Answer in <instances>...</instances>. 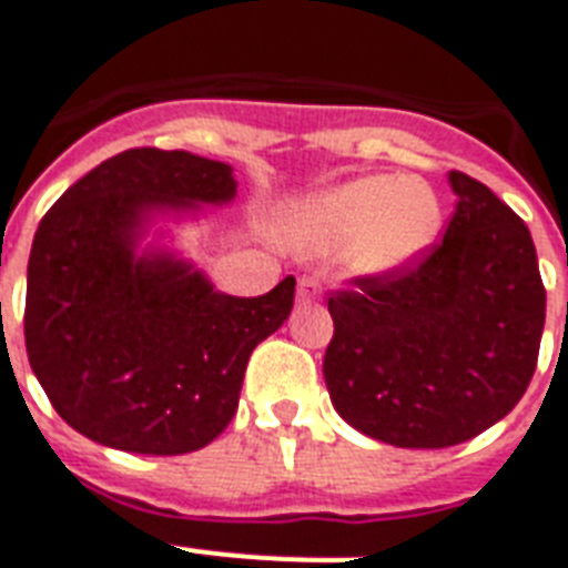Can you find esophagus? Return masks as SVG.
<instances>
[{
	"mask_svg": "<svg viewBox=\"0 0 568 568\" xmlns=\"http://www.w3.org/2000/svg\"><path fill=\"white\" fill-rule=\"evenodd\" d=\"M321 297V283H317L315 276H300L297 280V300L308 303V300Z\"/></svg>",
	"mask_w": 568,
	"mask_h": 568,
	"instance_id": "esophagus-1",
	"label": "esophagus"
}]
</instances>
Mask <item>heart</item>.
Instances as JSON below:
<instances>
[{"instance_id": "b5f03b06", "label": "heart", "mask_w": 568, "mask_h": 568, "mask_svg": "<svg viewBox=\"0 0 568 568\" xmlns=\"http://www.w3.org/2000/svg\"><path fill=\"white\" fill-rule=\"evenodd\" d=\"M440 221V201L423 180L371 174L288 206L283 236L312 256L347 251L362 274H390L437 242Z\"/></svg>"}]
</instances>
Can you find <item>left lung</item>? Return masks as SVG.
Returning a JSON list of instances; mask_svg holds the SVG:
<instances>
[{
  "mask_svg": "<svg viewBox=\"0 0 568 568\" xmlns=\"http://www.w3.org/2000/svg\"><path fill=\"white\" fill-rule=\"evenodd\" d=\"M444 242L329 297L324 379L335 412L403 449H444L514 412L534 376L546 288L525 221L490 189L449 172Z\"/></svg>",
  "mask_w": 568,
  "mask_h": 568,
  "instance_id": "left-lung-1",
  "label": "left lung"
}]
</instances>
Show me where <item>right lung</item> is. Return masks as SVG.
Here are the masks:
<instances>
[{"label":"right lung","mask_w":568,"mask_h":568,"mask_svg":"<svg viewBox=\"0 0 568 568\" xmlns=\"http://www.w3.org/2000/svg\"><path fill=\"white\" fill-rule=\"evenodd\" d=\"M233 197L227 163L131 149L45 212L29 256L26 349L75 432L110 449L183 455L227 428L253 347L292 315L294 276L233 297L169 247L140 242L163 215L195 219Z\"/></svg>","instance_id":"1"}]
</instances>
